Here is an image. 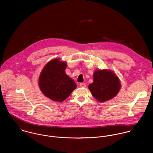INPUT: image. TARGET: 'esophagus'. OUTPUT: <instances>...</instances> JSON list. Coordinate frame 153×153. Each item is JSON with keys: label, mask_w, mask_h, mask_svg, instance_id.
I'll return each mask as SVG.
<instances>
[{"label": "esophagus", "mask_w": 153, "mask_h": 153, "mask_svg": "<svg viewBox=\"0 0 153 153\" xmlns=\"http://www.w3.org/2000/svg\"><path fill=\"white\" fill-rule=\"evenodd\" d=\"M80 86L81 88H86V84L84 83H81L80 84Z\"/></svg>", "instance_id": "34e87169"}]
</instances>
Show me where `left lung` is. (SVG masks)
I'll list each match as a JSON object with an SVG mask.
<instances>
[{
    "label": "left lung",
    "mask_w": 153,
    "mask_h": 153,
    "mask_svg": "<svg viewBox=\"0 0 153 153\" xmlns=\"http://www.w3.org/2000/svg\"><path fill=\"white\" fill-rule=\"evenodd\" d=\"M93 82L88 86L92 96L99 102H104L115 97L121 85L117 74L109 70L97 69L94 71Z\"/></svg>",
    "instance_id": "8db88e82"
}]
</instances>
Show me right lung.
<instances>
[{
    "instance_id": "obj_1",
    "label": "right lung",
    "mask_w": 153,
    "mask_h": 153,
    "mask_svg": "<svg viewBox=\"0 0 153 153\" xmlns=\"http://www.w3.org/2000/svg\"><path fill=\"white\" fill-rule=\"evenodd\" d=\"M67 65L60 59H53L46 64L39 76L41 91L53 101L63 102L77 87L74 81L65 74Z\"/></svg>"
}]
</instances>
